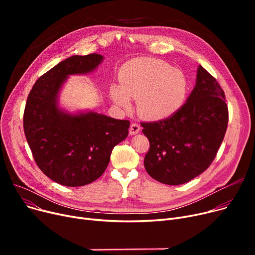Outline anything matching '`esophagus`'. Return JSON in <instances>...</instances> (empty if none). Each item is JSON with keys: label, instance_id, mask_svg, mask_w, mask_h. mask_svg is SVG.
I'll return each mask as SVG.
<instances>
[{"label": "esophagus", "instance_id": "1", "mask_svg": "<svg viewBox=\"0 0 255 255\" xmlns=\"http://www.w3.org/2000/svg\"><path fill=\"white\" fill-rule=\"evenodd\" d=\"M140 131V126L137 123H132L130 128H129V133L130 135H135Z\"/></svg>", "mask_w": 255, "mask_h": 255}]
</instances>
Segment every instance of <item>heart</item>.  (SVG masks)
Wrapping results in <instances>:
<instances>
[{
	"mask_svg": "<svg viewBox=\"0 0 255 255\" xmlns=\"http://www.w3.org/2000/svg\"><path fill=\"white\" fill-rule=\"evenodd\" d=\"M120 83L113 85V101L129 110L131 99H137L140 114L150 120H161L175 114L183 105L188 84L180 70L162 61L134 59L120 70Z\"/></svg>",
	"mask_w": 255,
	"mask_h": 255,
	"instance_id": "b5f03b06",
	"label": "heart"
}]
</instances>
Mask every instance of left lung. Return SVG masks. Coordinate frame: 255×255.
<instances>
[{"label": "left lung", "instance_id": "obj_1", "mask_svg": "<svg viewBox=\"0 0 255 255\" xmlns=\"http://www.w3.org/2000/svg\"><path fill=\"white\" fill-rule=\"evenodd\" d=\"M229 110L224 92L202 66L195 87L169 118L142 123L150 141L144 168L156 181L181 185L204 172L215 158L224 138Z\"/></svg>", "mask_w": 255, "mask_h": 255}]
</instances>
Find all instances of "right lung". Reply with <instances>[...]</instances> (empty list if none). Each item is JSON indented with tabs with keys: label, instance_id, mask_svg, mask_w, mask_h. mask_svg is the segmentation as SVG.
<instances>
[{
	"label": "right lung",
	"instance_id": "add662e5",
	"mask_svg": "<svg viewBox=\"0 0 255 255\" xmlns=\"http://www.w3.org/2000/svg\"><path fill=\"white\" fill-rule=\"evenodd\" d=\"M102 61L98 53L62 61L37 79L26 99L23 129L33 157L46 177L64 186H84L101 177L114 146L128 135L127 120L92 111L70 114L59 106L69 75L88 74Z\"/></svg>",
	"mask_w": 255,
	"mask_h": 255
}]
</instances>
